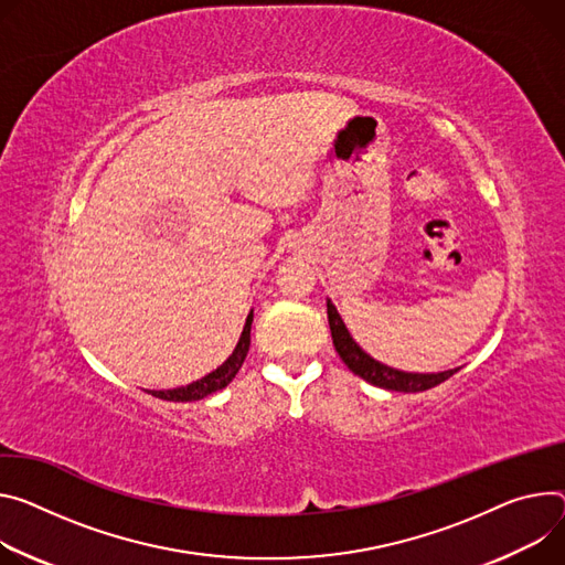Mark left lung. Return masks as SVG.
Masks as SVG:
<instances>
[{"label":"left lung","mask_w":565,"mask_h":565,"mask_svg":"<svg viewBox=\"0 0 565 565\" xmlns=\"http://www.w3.org/2000/svg\"><path fill=\"white\" fill-rule=\"evenodd\" d=\"M327 316H329L333 347H335L338 355L342 358V363L355 376L365 379L367 383H372L376 387L392 390V392H424V390H430V387L444 383L446 379H450L459 370L457 367V370H448V372H439V374H413V372H401V370L387 367V365L374 361L370 353H365L361 347L355 344V340L347 331V327H344L342 318L338 316L331 299H327Z\"/></svg>","instance_id":"8db88e82"}]
</instances>
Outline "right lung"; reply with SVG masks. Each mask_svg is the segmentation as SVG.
<instances>
[{
  "label": "right lung",
  "instance_id": "1",
  "mask_svg": "<svg viewBox=\"0 0 565 565\" xmlns=\"http://www.w3.org/2000/svg\"><path fill=\"white\" fill-rule=\"evenodd\" d=\"M249 329H252V311L245 320V327H243V333L238 338V344L236 349L232 351V355L227 358V361L214 370L212 374H207L204 379L191 383V385H184V387H175V390H152L150 394L158 396V398H164V401H175V403H184V401H200L204 396H210L212 392H218L223 387H227L232 383V379L238 374L245 355H247V349H249Z\"/></svg>",
  "mask_w": 565,
  "mask_h": 565
}]
</instances>
